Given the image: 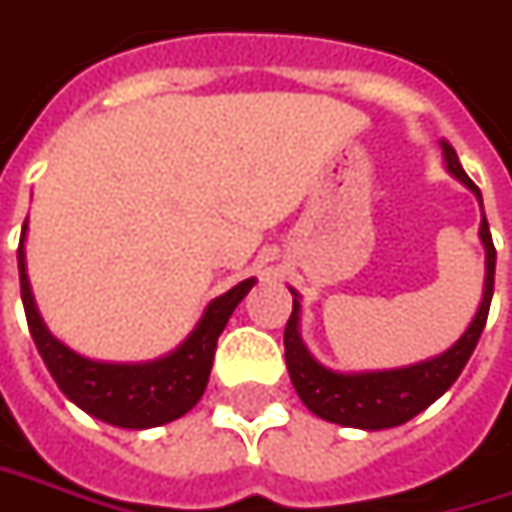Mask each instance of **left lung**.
<instances>
[{
  "label": "left lung",
  "instance_id": "obj_1",
  "mask_svg": "<svg viewBox=\"0 0 512 512\" xmlns=\"http://www.w3.org/2000/svg\"><path fill=\"white\" fill-rule=\"evenodd\" d=\"M447 171L473 191L481 203V191L464 174L458 163L456 148L441 143ZM484 209V206H481ZM478 237L484 243V295L478 303L476 318L464 329V335L447 352L427 358L421 364H410L401 369H378V372H335L326 369L312 358L300 338V295L292 289V315L286 321L283 346H286V369L298 389L300 401L323 421L355 427V430H387L407 424L421 410H427L435 398H441L447 389L456 384L464 364L470 361L478 338L484 332L490 300H493V275H496V246L490 237L487 217L481 212V229Z\"/></svg>",
  "mask_w": 512,
  "mask_h": 512
}]
</instances>
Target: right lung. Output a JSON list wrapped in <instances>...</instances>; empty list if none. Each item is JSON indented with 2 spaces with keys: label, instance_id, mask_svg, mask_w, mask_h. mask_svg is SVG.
<instances>
[{
  "label": "right lung",
  "instance_id": "obj_1",
  "mask_svg": "<svg viewBox=\"0 0 512 512\" xmlns=\"http://www.w3.org/2000/svg\"><path fill=\"white\" fill-rule=\"evenodd\" d=\"M25 232H28V220L22 226V240L16 252L22 306H25V318H28L36 349L48 372L54 375L56 387L62 389L79 410L100 418L105 424L125 427V430H148V427H160L186 415L206 392L217 338L226 329L237 303L255 286V278L240 280L226 295L214 298L206 306L203 318L189 332V338L163 358L145 361V364L91 361L74 352L71 346L56 341L39 318L28 269H25Z\"/></svg>",
  "mask_w": 512,
  "mask_h": 512
}]
</instances>
